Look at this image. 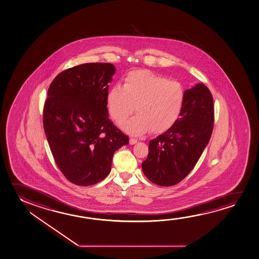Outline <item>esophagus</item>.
<instances>
[{"mask_svg": "<svg viewBox=\"0 0 259 259\" xmlns=\"http://www.w3.org/2000/svg\"><path fill=\"white\" fill-rule=\"evenodd\" d=\"M137 142H138V140L133 139V138H131V139H130V144H131V145H134V144L137 143Z\"/></svg>", "mask_w": 259, "mask_h": 259, "instance_id": "34e87169", "label": "esophagus"}]
</instances>
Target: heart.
I'll use <instances>...</instances> for the list:
<instances>
[{
	"label": "heart",
	"instance_id": "1",
	"mask_svg": "<svg viewBox=\"0 0 259 259\" xmlns=\"http://www.w3.org/2000/svg\"><path fill=\"white\" fill-rule=\"evenodd\" d=\"M185 89L180 82L168 80L148 70L131 72L123 85L116 84L107 95V106L116 123H121L134 111L138 113L121 126L132 135L165 132L179 118Z\"/></svg>",
	"mask_w": 259,
	"mask_h": 259
}]
</instances>
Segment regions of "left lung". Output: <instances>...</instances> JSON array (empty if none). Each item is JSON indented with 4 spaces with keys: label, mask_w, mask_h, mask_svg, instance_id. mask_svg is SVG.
<instances>
[{
    "label": "left lung",
    "mask_w": 259,
    "mask_h": 259,
    "mask_svg": "<svg viewBox=\"0 0 259 259\" xmlns=\"http://www.w3.org/2000/svg\"><path fill=\"white\" fill-rule=\"evenodd\" d=\"M180 117L166 132L150 140L142 171L160 186L178 184L197 163L213 130V99L208 87L197 83L185 92Z\"/></svg>",
    "instance_id": "8db88e82"
}]
</instances>
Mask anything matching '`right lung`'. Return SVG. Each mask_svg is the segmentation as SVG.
Masks as SVG:
<instances>
[{
    "label": "right lung",
    "mask_w": 259,
    "mask_h": 259,
    "mask_svg": "<svg viewBox=\"0 0 259 259\" xmlns=\"http://www.w3.org/2000/svg\"><path fill=\"white\" fill-rule=\"evenodd\" d=\"M110 63H87L58 74L48 91L43 126L54 159L67 180L88 186L110 174L116 150L128 144L108 117Z\"/></svg>",
    "instance_id": "right-lung-1"
}]
</instances>
